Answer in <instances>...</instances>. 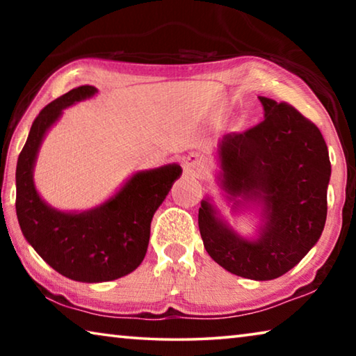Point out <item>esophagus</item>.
<instances>
[{
    "label": "esophagus",
    "mask_w": 356,
    "mask_h": 356,
    "mask_svg": "<svg viewBox=\"0 0 356 356\" xmlns=\"http://www.w3.org/2000/svg\"><path fill=\"white\" fill-rule=\"evenodd\" d=\"M184 168L185 171L190 174H200L202 171V160L197 155H190L188 159L184 161Z\"/></svg>",
    "instance_id": "esophagus-1"
}]
</instances>
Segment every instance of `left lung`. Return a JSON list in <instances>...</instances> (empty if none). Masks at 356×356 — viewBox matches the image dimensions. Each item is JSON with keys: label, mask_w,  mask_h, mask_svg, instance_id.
Returning a JSON list of instances; mask_svg holds the SVG:
<instances>
[{"label": "left lung", "mask_w": 356, "mask_h": 356, "mask_svg": "<svg viewBox=\"0 0 356 356\" xmlns=\"http://www.w3.org/2000/svg\"><path fill=\"white\" fill-rule=\"evenodd\" d=\"M265 119L220 144L222 188L232 197L261 200L265 227L256 242L240 238L207 201L197 225L209 256L222 268L256 281L295 267L321 237L327 220L331 165L321 130L286 102L262 97Z\"/></svg>", "instance_id": "left-lung-1"}]
</instances>
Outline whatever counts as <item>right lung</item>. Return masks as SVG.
I'll use <instances>...</instances> for the list:
<instances>
[{
    "instance_id": "add662e5",
    "label": "right lung",
    "mask_w": 356,
    "mask_h": 356,
    "mask_svg": "<svg viewBox=\"0 0 356 356\" xmlns=\"http://www.w3.org/2000/svg\"><path fill=\"white\" fill-rule=\"evenodd\" d=\"M95 92L94 86L84 84L48 104L34 119L15 172V209L23 236L58 273L81 282L118 280L143 262L152 216L182 172L179 165L138 172L104 206L84 213L48 207L33 182L42 138L63 108Z\"/></svg>"
}]
</instances>
